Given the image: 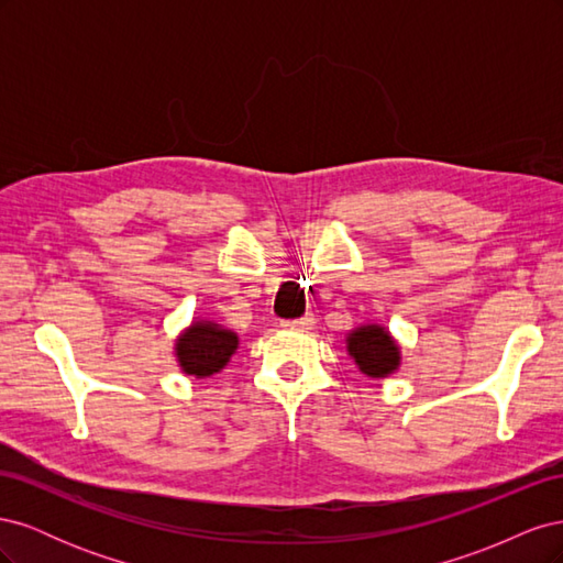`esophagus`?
<instances>
[{
	"instance_id": "obj_1",
	"label": "esophagus",
	"mask_w": 563,
	"mask_h": 563,
	"mask_svg": "<svg viewBox=\"0 0 563 563\" xmlns=\"http://www.w3.org/2000/svg\"><path fill=\"white\" fill-rule=\"evenodd\" d=\"M284 327L291 329V331H310V329H314V317L312 314H305L300 319L284 321Z\"/></svg>"
}]
</instances>
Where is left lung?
Wrapping results in <instances>:
<instances>
[{
    "label": "left lung",
    "instance_id": "1",
    "mask_svg": "<svg viewBox=\"0 0 563 563\" xmlns=\"http://www.w3.org/2000/svg\"><path fill=\"white\" fill-rule=\"evenodd\" d=\"M345 347L350 360L368 378L383 380L401 366V345L383 323H360L347 331Z\"/></svg>",
    "mask_w": 563,
    "mask_h": 563
}]
</instances>
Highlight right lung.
Here are the masks:
<instances>
[{
  "label": "right lung",
  "instance_id": "1",
  "mask_svg": "<svg viewBox=\"0 0 563 563\" xmlns=\"http://www.w3.org/2000/svg\"><path fill=\"white\" fill-rule=\"evenodd\" d=\"M236 347H240V335L232 329L220 327L207 317H195L190 327L176 335L174 356L185 376L203 380L223 371Z\"/></svg>",
  "mask_w": 563,
  "mask_h": 563
}]
</instances>
